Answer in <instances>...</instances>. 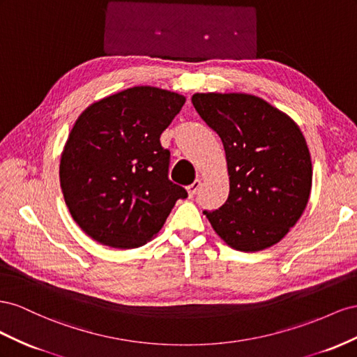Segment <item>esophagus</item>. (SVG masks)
I'll return each mask as SVG.
<instances>
[{
    "label": "esophagus",
    "instance_id": "obj_1",
    "mask_svg": "<svg viewBox=\"0 0 357 357\" xmlns=\"http://www.w3.org/2000/svg\"><path fill=\"white\" fill-rule=\"evenodd\" d=\"M200 185H202V182H200V179H196L195 182H192L191 185H188L187 187V191H188V196L190 197H195L196 195H197V191L200 190Z\"/></svg>",
    "mask_w": 357,
    "mask_h": 357
}]
</instances>
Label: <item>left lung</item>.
Instances as JSON below:
<instances>
[{
	"instance_id": "8db88e82",
	"label": "left lung",
	"mask_w": 357,
	"mask_h": 357,
	"mask_svg": "<svg viewBox=\"0 0 357 357\" xmlns=\"http://www.w3.org/2000/svg\"><path fill=\"white\" fill-rule=\"evenodd\" d=\"M191 101L221 137L230 181L226 203L203 213L231 248L275 245L298 222L311 192V155L301 128L251 94L197 93Z\"/></svg>"
}]
</instances>
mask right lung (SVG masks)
<instances>
[{
  "mask_svg": "<svg viewBox=\"0 0 357 357\" xmlns=\"http://www.w3.org/2000/svg\"><path fill=\"white\" fill-rule=\"evenodd\" d=\"M185 97L133 86L88 106L71 128L59 181L71 217L88 236L112 248H137L154 238L178 199L169 179L170 152L160 136Z\"/></svg>",
  "mask_w": 357,
  "mask_h": 357,
  "instance_id": "add662e5",
  "label": "right lung"
}]
</instances>
